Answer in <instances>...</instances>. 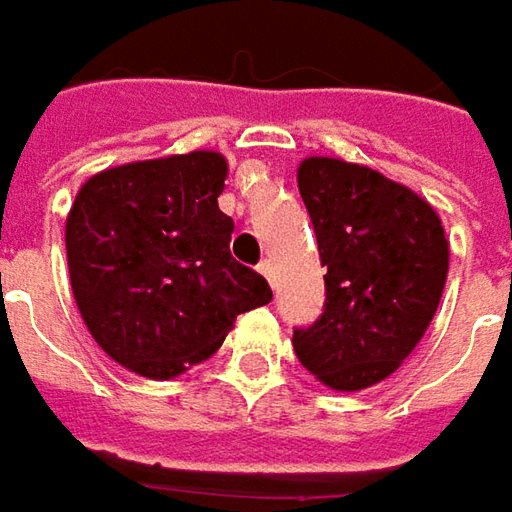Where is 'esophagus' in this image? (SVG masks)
<instances>
[{
  "mask_svg": "<svg viewBox=\"0 0 512 512\" xmlns=\"http://www.w3.org/2000/svg\"><path fill=\"white\" fill-rule=\"evenodd\" d=\"M257 269H260V274H263V277L272 283V289H274V263L272 260H260V266H257Z\"/></svg>",
  "mask_w": 512,
  "mask_h": 512,
  "instance_id": "esophagus-1",
  "label": "esophagus"
}]
</instances>
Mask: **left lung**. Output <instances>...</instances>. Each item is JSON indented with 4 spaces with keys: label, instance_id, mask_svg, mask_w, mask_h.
I'll use <instances>...</instances> for the list:
<instances>
[{
    "label": "left lung",
    "instance_id": "1",
    "mask_svg": "<svg viewBox=\"0 0 512 512\" xmlns=\"http://www.w3.org/2000/svg\"><path fill=\"white\" fill-rule=\"evenodd\" d=\"M297 186L326 266V309L294 331V354L334 391L371 388L397 371L439 309L445 226L414 189L343 158L300 161Z\"/></svg>",
    "mask_w": 512,
    "mask_h": 512
}]
</instances>
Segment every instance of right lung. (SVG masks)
I'll use <instances>...</instances> for the list:
<instances>
[{
	"mask_svg": "<svg viewBox=\"0 0 512 512\" xmlns=\"http://www.w3.org/2000/svg\"><path fill=\"white\" fill-rule=\"evenodd\" d=\"M229 164L195 150L121 164L84 181L64 243L81 320L104 354L147 379L212 357L238 314L266 306V277L229 252L218 209Z\"/></svg>",
	"mask_w": 512,
	"mask_h": 512,
	"instance_id": "add662e5",
	"label": "right lung"
}]
</instances>
